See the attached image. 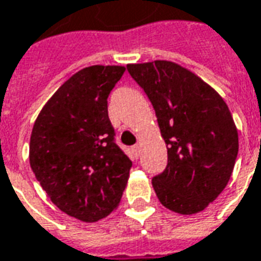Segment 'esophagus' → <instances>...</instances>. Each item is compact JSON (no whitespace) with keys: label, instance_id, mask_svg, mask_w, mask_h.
Here are the masks:
<instances>
[{"label":"esophagus","instance_id":"1","mask_svg":"<svg viewBox=\"0 0 261 261\" xmlns=\"http://www.w3.org/2000/svg\"><path fill=\"white\" fill-rule=\"evenodd\" d=\"M131 151H133V153H134L136 156H138V153H140V145H134V147H131Z\"/></svg>","mask_w":261,"mask_h":261}]
</instances>
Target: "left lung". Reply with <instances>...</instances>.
<instances>
[{
  "label": "left lung",
  "instance_id": "left-lung-1",
  "mask_svg": "<svg viewBox=\"0 0 261 261\" xmlns=\"http://www.w3.org/2000/svg\"><path fill=\"white\" fill-rule=\"evenodd\" d=\"M151 100L168 148L153 176L159 201L185 215L202 211L228 185L239 141L229 109L213 88L180 65L156 60L127 65Z\"/></svg>",
  "mask_w": 261,
  "mask_h": 261
}]
</instances>
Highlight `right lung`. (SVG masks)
Here are the masks:
<instances>
[{"instance_id":"add662e5","label":"right lung","mask_w":261,"mask_h":261,"mask_svg":"<svg viewBox=\"0 0 261 261\" xmlns=\"http://www.w3.org/2000/svg\"><path fill=\"white\" fill-rule=\"evenodd\" d=\"M124 67L92 65L60 86L37 116L29 161L48 198L95 222L119 205L133 162L116 144L108 97Z\"/></svg>"}]
</instances>
